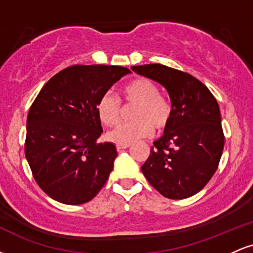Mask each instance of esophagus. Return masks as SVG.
Returning <instances> with one entry per match:
<instances>
[{
    "label": "esophagus",
    "mask_w": 253,
    "mask_h": 253,
    "mask_svg": "<svg viewBox=\"0 0 253 253\" xmlns=\"http://www.w3.org/2000/svg\"><path fill=\"white\" fill-rule=\"evenodd\" d=\"M128 146H129V144H124V145L118 144V145H117V150H118V151L125 150V149H127V147H128Z\"/></svg>",
    "instance_id": "obj_1"
}]
</instances>
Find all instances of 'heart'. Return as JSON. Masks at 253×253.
Returning a JSON list of instances; mask_svg holds the SVG:
<instances>
[{
    "instance_id": "b5f03b06",
    "label": "heart",
    "mask_w": 253,
    "mask_h": 253,
    "mask_svg": "<svg viewBox=\"0 0 253 253\" xmlns=\"http://www.w3.org/2000/svg\"><path fill=\"white\" fill-rule=\"evenodd\" d=\"M125 104H134L130 110L132 121L118 125L107 133V139L115 144H130L138 139L150 136L153 127L164 129L172 118V103L164 95L159 94V86L149 78H136L121 90ZM97 115L102 124L113 126L120 120L123 106L112 92H106L98 100Z\"/></svg>"
}]
</instances>
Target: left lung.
Returning <instances> with one entry per match:
<instances>
[{
	"instance_id": "left-lung-1",
	"label": "left lung",
	"mask_w": 253,
	"mask_h": 253,
	"mask_svg": "<svg viewBox=\"0 0 253 253\" xmlns=\"http://www.w3.org/2000/svg\"><path fill=\"white\" fill-rule=\"evenodd\" d=\"M169 92L172 118L153 143L141 171L157 191L172 200L195 195L219 167L225 135L219 104L197 78L162 64L132 66Z\"/></svg>"
}]
</instances>
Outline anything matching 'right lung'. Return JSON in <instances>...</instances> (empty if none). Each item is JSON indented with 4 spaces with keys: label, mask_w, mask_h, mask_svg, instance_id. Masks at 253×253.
<instances>
[{
    "label": "right lung",
    "mask_w": 253,
    "mask_h": 253,
    "mask_svg": "<svg viewBox=\"0 0 253 253\" xmlns=\"http://www.w3.org/2000/svg\"><path fill=\"white\" fill-rule=\"evenodd\" d=\"M129 70L114 65H72L48 81L27 117L25 155L32 175L51 199L82 205L108 179L118 152L98 144L97 102Z\"/></svg>",
    "instance_id": "1"
}]
</instances>
